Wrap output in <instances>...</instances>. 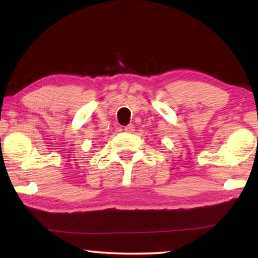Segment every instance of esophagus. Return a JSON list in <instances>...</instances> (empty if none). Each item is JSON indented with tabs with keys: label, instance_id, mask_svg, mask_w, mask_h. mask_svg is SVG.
Returning a JSON list of instances; mask_svg holds the SVG:
<instances>
[{
	"label": "esophagus",
	"instance_id": "obj_1",
	"mask_svg": "<svg viewBox=\"0 0 258 258\" xmlns=\"http://www.w3.org/2000/svg\"><path fill=\"white\" fill-rule=\"evenodd\" d=\"M124 130L126 133H134L135 132V125L134 124H128L126 126H124Z\"/></svg>",
	"mask_w": 258,
	"mask_h": 258
}]
</instances>
